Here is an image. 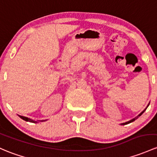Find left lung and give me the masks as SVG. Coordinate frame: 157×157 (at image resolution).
<instances>
[{
    "mask_svg": "<svg viewBox=\"0 0 157 157\" xmlns=\"http://www.w3.org/2000/svg\"><path fill=\"white\" fill-rule=\"evenodd\" d=\"M149 105H150V104H148L147 107H148V106H149ZM147 108H145V109H144V110H143V111H142V112H141V113H140V114H138V116H137V117H135L134 119H132V120H129V121H128V122H126V123H122V125H126V124H128V123H132V122L135 121V120H136V119H138V117H140V116H141V114H142V113H144V112L145 111V110H146V109H147Z\"/></svg>",
    "mask_w": 157,
    "mask_h": 157,
    "instance_id": "8db88e82",
    "label": "left lung"
}]
</instances>
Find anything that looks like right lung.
I'll return each instance as SVG.
<instances>
[{
  "instance_id": "add662e5",
  "label": "right lung",
  "mask_w": 157,
  "mask_h": 157,
  "mask_svg": "<svg viewBox=\"0 0 157 157\" xmlns=\"http://www.w3.org/2000/svg\"><path fill=\"white\" fill-rule=\"evenodd\" d=\"M19 117L20 118H22V120H24L25 121H27V122H30V123H38V122H43V121H45V120H37V121H35V120H31L30 118H28L26 117H23V116H20V115H19Z\"/></svg>"
}]
</instances>
